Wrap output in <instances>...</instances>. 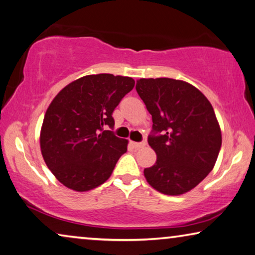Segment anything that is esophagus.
I'll return each instance as SVG.
<instances>
[{
	"mask_svg": "<svg viewBox=\"0 0 255 255\" xmlns=\"http://www.w3.org/2000/svg\"><path fill=\"white\" fill-rule=\"evenodd\" d=\"M131 144L133 148H135V149H139V148H142L146 146V141H141V142H134V141H131Z\"/></svg>",
	"mask_w": 255,
	"mask_h": 255,
	"instance_id": "34e87169",
	"label": "esophagus"
}]
</instances>
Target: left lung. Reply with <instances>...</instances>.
Masks as SVG:
<instances>
[{"mask_svg":"<svg viewBox=\"0 0 255 255\" xmlns=\"http://www.w3.org/2000/svg\"><path fill=\"white\" fill-rule=\"evenodd\" d=\"M135 90L152 119L148 143L157 160L143 173L165 195H181L212 171L221 148V131L212 105L187 82L141 78Z\"/></svg>","mask_w":255,"mask_h":255,"instance_id":"8db88e82","label":"left lung"}]
</instances>
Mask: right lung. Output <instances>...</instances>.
I'll return each mask as SVG.
<instances>
[{
    "label": "right lung",
    "mask_w": 255,
    "mask_h": 255,
    "mask_svg": "<svg viewBox=\"0 0 255 255\" xmlns=\"http://www.w3.org/2000/svg\"><path fill=\"white\" fill-rule=\"evenodd\" d=\"M134 88V80L113 74L78 78L50 104L41 130L45 164L62 185L88 191L103 185L128 140L115 135L113 112Z\"/></svg>",
    "instance_id": "obj_1"
}]
</instances>
